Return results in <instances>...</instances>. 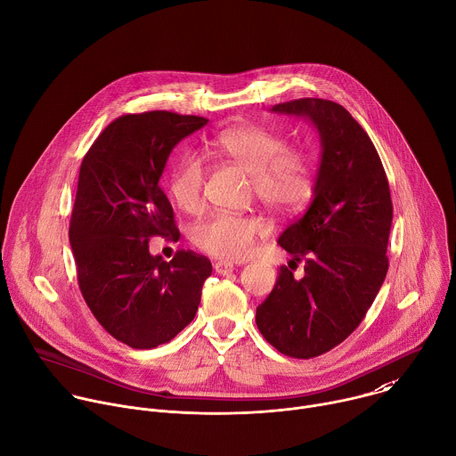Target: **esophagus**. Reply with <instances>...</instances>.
<instances>
[{
    "mask_svg": "<svg viewBox=\"0 0 456 456\" xmlns=\"http://www.w3.org/2000/svg\"><path fill=\"white\" fill-rule=\"evenodd\" d=\"M215 270H216V273H220V275H229V273L234 272V265L229 263V261H216V263H215Z\"/></svg>",
    "mask_w": 456,
    "mask_h": 456,
    "instance_id": "obj_1",
    "label": "esophagus"
}]
</instances>
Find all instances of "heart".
<instances>
[{
	"label": "heart",
	"mask_w": 456,
	"mask_h": 456,
	"mask_svg": "<svg viewBox=\"0 0 456 456\" xmlns=\"http://www.w3.org/2000/svg\"><path fill=\"white\" fill-rule=\"evenodd\" d=\"M211 151L252 175L257 200L282 215L305 208L317 186L314 161L302 151L288 148V139L263 125H236L220 130L211 139ZM206 168L202 159L186 151L168 177L172 200L186 213L202 208ZM266 225L254 216L215 213L191 229V241L202 252L224 259L241 261L254 250L256 240Z\"/></svg>",
	"instance_id": "1"
}]
</instances>
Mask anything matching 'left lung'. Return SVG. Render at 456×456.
Masks as SVG:
<instances>
[{
    "instance_id": "1",
    "label": "left lung",
    "mask_w": 456,
    "mask_h": 456,
    "mask_svg": "<svg viewBox=\"0 0 456 456\" xmlns=\"http://www.w3.org/2000/svg\"><path fill=\"white\" fill-rule=\"evenodd\" d=\"M272 110L312 119L322 156L308 211L277 241L293 263L305 259V275L281 266L256 324L279 353L308 360L342 344L372 306L388 270L394 209L378 150L349 110L322 98Z\"/></svg>"
}]
</instances>
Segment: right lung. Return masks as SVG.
I'll use <instances>...</instances> for the list:
<instances>
[{"instance_id": "right-lung-1", "label": "right lung", "mask_w": 456, "mask_h": 456, "mask_svg": "<svg viewBox=\"0 0 456 456\" xmlns=\"http://www.w3.org/2000/svg\"><path fill=\"white\" fill-rule=\"evenodd\" d=\"M208 121L170 110L119 116L80 165L69 222L78 286L102 328L132 349L175 338L195 319L213 272L193 250L172 261L148 250L150 238L181 236L159 179L174 146Z\"/></svg>"}]
</instances>
